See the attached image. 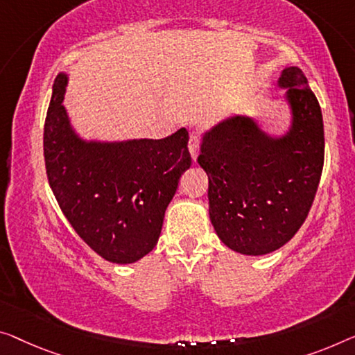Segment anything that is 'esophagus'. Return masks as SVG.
<instances>
[{
	"label": "esophagus",
	"instance_id": "obj_1",
	"mask_svg": "<svg viewBox=\"0 0 355 355\" xmlns=\"http://www.w3.org/2000/svg\"><path fill=\"white\" fill-rule=\"evenodd\" d=\"M199 146H200V141L198 139V135L193 134L191 137H189V153H191V157L193 161H196V157H198V153H199Z\"/></svg>",
	"mask_w": 355,
	"mask_h": 355
}]
</instances>
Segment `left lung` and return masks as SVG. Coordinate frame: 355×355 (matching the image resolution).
I'll list each match as a JSON object with an SVG mask.
<instances>
[{
  "instance_id": "1",
  "label": "left lung",
  "mask_w": 355,
  "mask_h": 355,
  "mask_svg": "<svg viewBox=\"0 0 355 355\" xmlns=\"http://www.w3.org/2000/svg\"><path fill=\"white\" fill-rule=\"evenodd\" d=\"M279 87L292 110L287 134L272 137L248 116H231L202 137L199 166L209 177V215L231 250L266 255L304 223L324 168L320 105L298 67L284 68Z\"/></svg>"
}]
</instances>
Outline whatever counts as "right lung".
<instances>
[{"label":"right lung","mask_w":355,"mask_h":355,"mask_svg":"<svg viewBox=\"0 0 355 355\" xmlns=\"http://www.w3.org/2000/svg\"><path fill=\"white\" fill-rule=\"evenodd\" d=\"M68 78L52 86L44 123L49 184L78 236L107 261L135 263L159 239L164 214L191 166L188 130L161 140L86 141L63 107Z\"/></svg>","instance_id":"right-lung-1"}]
</instances>
